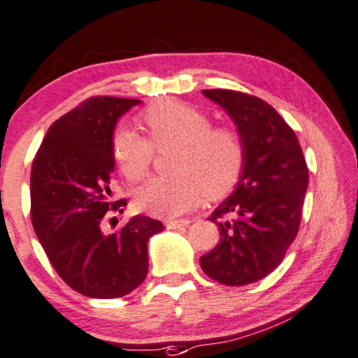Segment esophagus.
Here are the masks:
<instances>
[{"label": "esophagus", "instance_id": "1", "mask_svg": "<svg viewBox=\"0 0 358 358\" xmlns=\"http://www.w3.org/2000/svg\"><path fill=\"white\" fill-rule=\"evenodd\" d=\"M165 225H167V229H170V230L183 229V227H188L189 220H188V219H183V220H169V222H165Z\"/></svg>", "mask_w": 358, "mask_h": 358}]
</instances>
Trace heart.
Instances as JSON below:
<instances>
[{"instance_id":"1","label":"heart","mask_w":358,"mask_h":358,"mask_svg":"<svg viewBox=\"0 0 358 358\" xmlns=\"http://www.w3.org/2000/svg\"><path fill=\"white\" fill-rule=\"evenodd\" d=\"M149 139L129 128L113 133L112 152L120 172L129 181L149 173L157 150L177 148L172 172L167 178H154L136 191L134 204L143 213L173 217L193 209L206 194L219 198L238 183L245 167L246 150L238 131L210 127L201 110L177 100H162L141 115Z\"/></svg>"}]
</instances>
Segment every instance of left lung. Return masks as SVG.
<instances>
[{"label":"left lung","instance_id":"left-lung-1","mask_svg":"<svg viewBox=\"0 0 358 358\" xmlns=\"http://www.w3.org/2000/svg\"><path fill=\"white\" fill-rule=\"evenodd\" d=\"M203 95L234 120L246 157L234 193L209 217L220 241L199 263L224 285L253 284L278 268L295 240L308 167L294 129L268 102L225 89H206Z\"/></svg>","mask_w":358,"mask_h":358}]
</instances>
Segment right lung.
<instances>
[{
    "instance_id": "obj_1",
    "label": "right lung",
    "mask_w": 358,
    "mask_h": 358,
    "mask_svg": "<svg viewBox=\"0 0 358 358\" xmlns=\"http://www.w3.org/2000/svg\"><path fill=\"white\" fill-rule=\"evenodd\" d=\"M138 99L90 97L45 134L30 173V217L59 278L90 299H118L148 275V241L160 220L134 215L108 234L102 222L127 201H112V139Z\"/></svg>"
}]
</instances>
